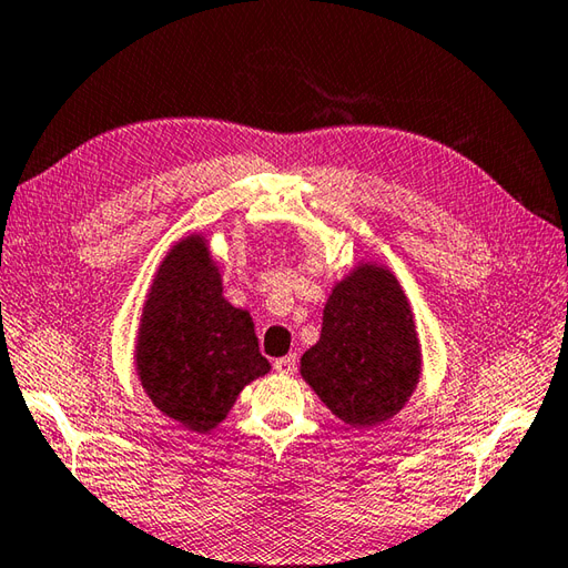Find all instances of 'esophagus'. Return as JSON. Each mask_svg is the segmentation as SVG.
I'll return each mask as SVG.
<instances>
[{"label":"esophagus","instance_id":"obj_1","mask_svg":"<svg viewBox=\"0 0 568 568\" xmlns=\"http://www.w3.org/2000/svg\"><path fill=\"white\" fill-rule=\"evenodd\" d=\"M273 369H275L277 374H295V369H297V357H295V354H287V357L275 359V362H273Z\"/></svg>","mask_w":568,"mask_h":568}]
</instances>
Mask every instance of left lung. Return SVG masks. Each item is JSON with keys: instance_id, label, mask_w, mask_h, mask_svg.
<instances>
[{"instance_id": "obj_1", "label": "left lung", "mask_w": 568, "mask_h": 568, "mask_svg": "<svg viewBox=\"0 0 568 568\" xmlns=\"http://www.w3.org/2000/svg\"><path fill=\"white\" fill-rule=\"evenodd\" d=\"M300 374L354 428L379 426L406 406L420 376V344L392 271L359 263L332 287L320 342L303 354Z\"/></svg>"}]
</instances>
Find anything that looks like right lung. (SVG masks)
<instances>
[{
  "label": "right lung",
  "instance_id": "obj_1",
  "mask_svg": "<svg viewBox=\"0 0 568 568\" xmlns=\"http://www.w3.org/2000/svg\"><path fill=\"white\" fill-rule=\"evenodd\" d=\"M221 293L209 243L192 233L164 255L140 317L135 364L144 394L196 433L216 428L243 386L271 372L251 315Z\"/></svg>",
  "mask_w": 568,
  "mask_h": 568
}]
</instances>
